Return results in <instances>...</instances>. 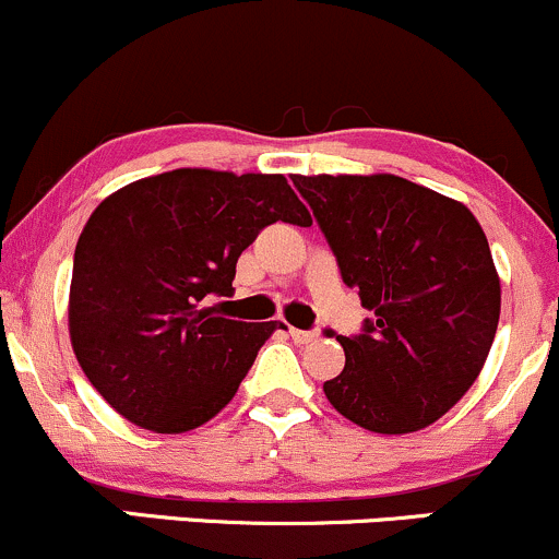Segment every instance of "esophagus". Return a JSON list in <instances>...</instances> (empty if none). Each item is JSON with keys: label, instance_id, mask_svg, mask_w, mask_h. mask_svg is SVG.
Segmentation results:
<instances>
[{"label": "esophagus", "instance_id": "34e87169", "mask_svg": "<svg viewBox=\"0 0 559 559\" xmlns=\"http://www.w3.org/2000/svg\"><path fill=\"white\" fill-rule=\"evenodd\" d=\"M290 335L296 343H313L319 337L317 330H298V328H290Z\"/></svg>", "mask_w": 559, "mask_h": 559}]
</instances>
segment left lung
<instances>
[{"label":"left lung","mask_w":559,"mask_h":559,"mask_svg":"<svg viewBox=\"0 0 559 559\" xmlns=\"http://www.w3.org/2000/svg\"><path fill=\"white\" fill-rule=\"evenodd\" d=\"M343 282L374 317L337 337L346 367L324 396L364 430L404 436L443 417L478 380L501 285L478 218L393 174L293 177Z\"/></svg>","instance_id":"8db88e82"}]
</instances>
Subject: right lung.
<instances>
[{
  "label": "right lung",
  "instance_id": "right-lung-1",
  "mask_svg": "<svg viewBox=\"0 0 559 559\" xmlns=\"http://www.w3.org/2000/svg\"><path fill=\"white\" fill-rule=\"evenodd\" d=\"M274 222L309 227L282 174L177 168L136 179L94 209L73 253L68 332L84 374L112 409L153 432L216 417L280 322H235L240 253Z\"/></svg>",
  "mask_w": 559,
  "mask_h": 559
}]
</instances>
